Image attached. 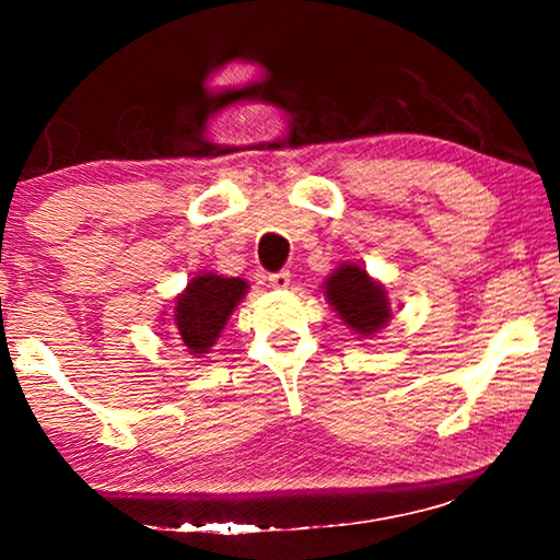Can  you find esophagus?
I'll return each instance as SVG.
<instances>
[{
    "label": "esophagus",
    "instance_id": "34e87169",
    "mask_svg": "<svg viewBox=\"0 0 560 560\" xmlns=\"http://www.w3.org/2000/svg\"><path fill=\"white\" fill-rule=\"evenodd\" d=\"M269 283L273 289H289V283H291V273L289 271H277V273H271L269 277Z\"/></svg>",
    "mask_w": 560,
    "mask_h": 560
}]
</instances>
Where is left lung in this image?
Here are the masks:
<instances>
[{
	"mask_svg": "<svg viewBox=\"0 0 560 560\" xmlns=\"http://www.w3.org/2000/svg\"><path fill=\"white\" fill-rule=\"evenodd\" d=\"M326 296L338 316L358 334H375L390 318V303L383 287L355 264L336 269L334 277L326 281Z\"/></svg>",
	"mask_w": 560,
	"mask_h": 560,
	"instance_id": "1",
	"label": "left lung"
}]
</instances>
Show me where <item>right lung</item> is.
Returning <instances> with one entry per match:
<instances>
[{"instance_id":"right-lung-1","label":"right lung","mask_w":560,"mask_h":560,"mask_svg":"<svg viewBox=\"0 0 560 560\" xmlns=\"http://www.w3.org/2000/svg\"><path fill=\"white\" fill-rule=\"evenodd\" d=\"M246 281L202 273L175 301V328L189 353H207L246 293Z\"/></svg>"}]
</instances>
